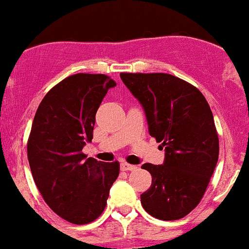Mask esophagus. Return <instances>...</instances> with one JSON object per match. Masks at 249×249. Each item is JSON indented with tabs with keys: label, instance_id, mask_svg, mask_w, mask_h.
<instances>
[{
	"label": "esophagus",
	"instance_id": "34e87169",
	"mask_svg": "<svg viewBox=\"0 0 249 249\" xmlns=\"http://www.w3.org/2000/svg\"><path fill=\"white\" fill-rule=\"evenodd\" d=\"M121 169L122 171H135V169H137V167L133 166V164L127 163V162H122L121 163Z\"/></svg>",
	"mask_w": 249,
	"mask_h": 249
}]
</instances>
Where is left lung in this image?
Here are the masks:
<instances>
[{
	"instance_id": "obj_1",
	"label": "left lung",
	"mask_w": 249,
	"mask_h": 249,
	"mask_svg": "<svg viewBox=\"0 0 249 249\" xmlns=\"http://www.w3.org/2000/svg\"><path fill=\"white\" fill-rule=\"evenodd\" d=\"M140 101L148 131L164 148L163 164L144 163L152 184L141 195L147 213L183 218L198 206L218 160L219 142L212 111L198 89L168 73H121Z\"/></svg>"
}]
</instances>
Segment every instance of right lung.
Segmentation results:
<instances>
[{"label":"right lung","mask_w":249,"mask_h":249,"mask_svg":"<svg viewBox=\"0 0 249 249\" xmlns=\"http://www.w3.org/2000/svg\"><path fill=\"white\" fill-rule=\"evenodd\" d=\"M116 82L106 74L77 73L47 92L35 114L27 142L32 177L46 203L73 224L102 214L120 163L85 153L92 142L96 112Z\"/></svg>","instance_id":"1"}]
</instances>
